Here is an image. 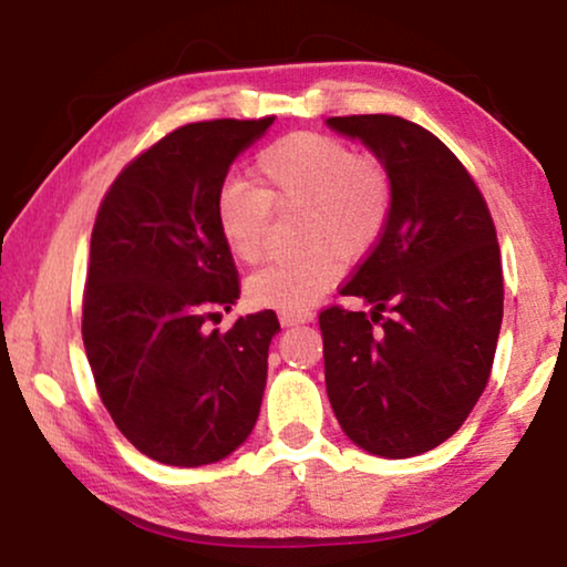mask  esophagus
<instances>
[{
  "mask_svg": "<svg viewBox=\"0 0 567 567\" xmlns=\"http://www.w3.org/2000/svg\"><path fill=\"white\" fill-rule=\"evenodd\" d=\"M313 321L311 311H279V323L282 327H298V323Z\"/></svg>",
  "mask_w": 567,
  "mask_h": 567,
  "instance_id": "esophagus-1",
  "label": "esophagus"
}]
</instances>
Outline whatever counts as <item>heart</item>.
Wrapping results in <instances>:
<instances>
[{"mask_svg": "<svg viewBox=\"0 0 567 567\" xmlns=\"http://www.w3.org/2000/svg\"><path fill=\"white\" fill-rule=\"evenodd\" d=\"M259 188L228 184L217 196V230L240 264L267 251L271 207L308 213L306 259L275 261L248 279L254 306L308 311L337 282L334 254H365L389 220L391 188L379 163L358 157L342 140L319 132H292L256 155Z\"/></svg>", "mask_w": 567, "mask_h": 567, "instance_id": "obj_1", "label": "heart"}]
</instances>
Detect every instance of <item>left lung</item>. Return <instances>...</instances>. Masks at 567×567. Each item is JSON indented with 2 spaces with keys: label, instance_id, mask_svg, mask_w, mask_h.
Segmentation results:
<instances>
[{
  "label": "left lung",
  "instance_id": "obj_1",
  "mask_svg": "<svg viewBox=\"0 0 567 567\" xmlns=\"http://www.w3.org/2000/svg\"><path fill=\"white\" fill-rule=\"evenodd\" d=\"M389 176L379 244L319 316L323 375L354 446L410 458L441 446L487 386L503 321V269L493 217L458 157L412 121L331 116Z\"/></svg>",
  "mask_w": 567,
  "mask_h": 567
}]
</instances>
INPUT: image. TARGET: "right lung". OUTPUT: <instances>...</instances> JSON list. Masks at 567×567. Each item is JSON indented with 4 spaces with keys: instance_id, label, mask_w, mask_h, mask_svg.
<instances>
[{
    "instance_id": "obj_1",
    "label": "right lung",
    "mask_w": 567,
    "mask_h": 567,
    "mask_svg": "<svg viewBox=\"0 0 567 567\" xmlns=\"http://www.w3.org/2000/svg\"><path fill=\"white\" fill-rule=\"evenodd\" d=\"M271 121L217 118L165 134L97 209L82 342L116 427L161 464L223 462L259 417L275 311L238 316L225 334L205 323L240 296L217 196Z\"/></svg>"
}]
</instances>
